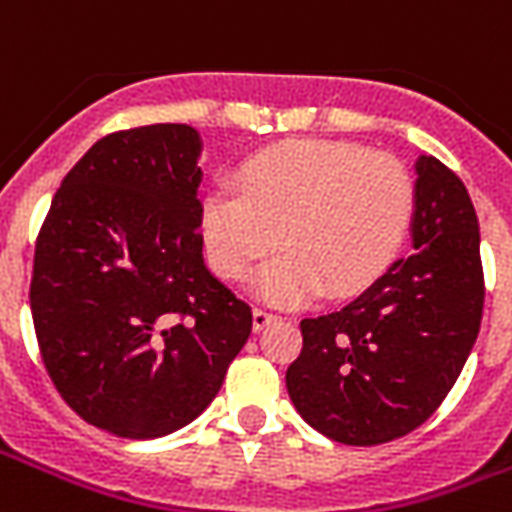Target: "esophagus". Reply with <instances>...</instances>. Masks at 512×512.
I'll return each instance as SVG.
<instances>
[{
  "label": "esophagus",
  "instance_id": "esophagus-1",
  "mask_svg": "<svg viewBox=\"0 0 512 512\" xmlns=\"http://www.w3.org/2000/svg\"><path fill=\"white\" fill-rule=\"evenodd\" d=\"M274 321H277V315H274V312L260 310V307L252 310V326H255V332H263L268 323H274Z\"/></svg>",
  "mask_w": 512,
  "mask_h": 512
}]
</instances>
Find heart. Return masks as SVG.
<instances>
[{"label":"heart","instance_id":"obj_1","mask_svg":"<svg viewBox=\"0 0 512 512\" xmlns=\"http://www.w3.org/2000/svg\"><path fill=\"white\" fill-rule=\"evenodd\" d=\"M235 192L202 200V241L222 279L257 268L252 293L277 307L351 296L384 274L417 211L414 178L397 158L337 139H293L246 158Z\"/></svg>","mask_w":512,"mask_h":512}]
</instances>
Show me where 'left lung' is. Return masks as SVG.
<instances>
[{"label":"left lung","instance_id":"1","mask_svg":"<svg viewBox=\"0 0 512 512\" xmlns=\"http://www.w3.org/2000/svg\"><path fill=\"white\" fill-rule=\"evenodd\" d=\"M411 255L345 307L304 318L288 395L307 425L354 447L400 439L441 406L483 321L480 224L461 178L419 156Z\"/></svg>","mask_w":512,"mask_h":512}]
</instances>
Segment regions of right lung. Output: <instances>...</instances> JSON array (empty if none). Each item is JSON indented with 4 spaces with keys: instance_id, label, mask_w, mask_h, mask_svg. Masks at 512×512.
Returning a JSON list of instances; mask_svg holds the SVG:
<instances>
[{
    "instance_id": "obj_1",
    "label": "right lung",
    "mask_w": 512,
    "mask_h": 512,
    "mask_svg": "<svg viewBox=\"0 0 512 512\" xmlns=\"http://www.w3.org/2000/svg\"><path fill=\"white\" fill-rule=\"evenodd\" d=\"M200 131L131 128L65 175L35 246L29 307L62 400L123 439L175 433L211 406L252 332L202 260Z\"/></svg>"
}]
</instances>
